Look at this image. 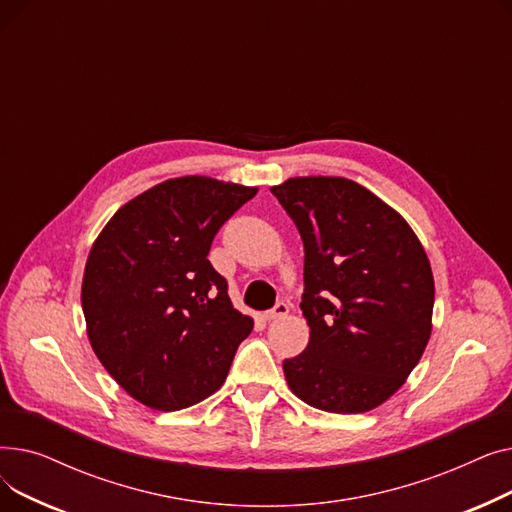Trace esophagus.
Instances as JSON below:
<instances>
[{"mask_svg": "<svg viewBox=\"0 0 512 512\" xmlns=\"http://www.w3.org/2000/svg\"><path fill=\"white\" fill-rule=\"evenodd\" d=\"M288 315V305L286 303H276V307L274 309H270V311H265V319L267 321H272V319H280V317H286Z\"/></svg>", "mask_w": 512, "mask_h": 512, "instance_id": "34e87169", "label": "esophagus"}]
</instances>
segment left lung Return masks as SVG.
Listing matches in <instances>:
<instances>
[{
  "instance_id": "8db88e82",
  "label": "left lung",
  "mask_w": 512,
  "mask_h": 512,
  "mask_svg": "<svg viewBox=\"0 0 512 512\" xmlns=\"http://www.w3.org/2000/svg\"><path fill=\"white\" fill-rule=\"evenodd\" d=\"M272 193L305 247L309 344L282 363L290 390L328 413L386 402L419 363L434 311L432 265L413 228L365 186L288 178Z\"/></svg>"
}]
</instances>
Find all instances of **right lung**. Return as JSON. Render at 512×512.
Here are the masks:
<instances>
[{
  "mask_svg": "<svg viewBox=\"0 0 512 512\" xmlns=\"http://www.w3.org/2000/svg\"><path fill=\"white\" fill-rule=\"evenodd\" d=\"M255 195L207 176L170 178L122 205L93 242L80 292L89 342L145 407L178 411L211 396L251 334L207 255Z\"/></svg>",
  "mask_w": 512,
  "mask_h": 512,
  "instance_id": "add662e5",
  "label": "right lung"
}]
</instances>
